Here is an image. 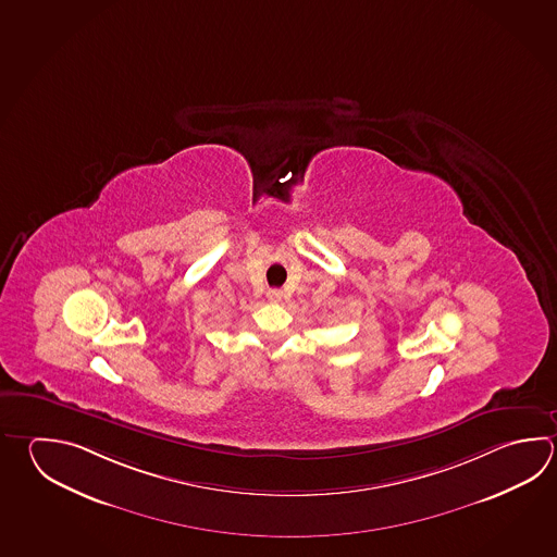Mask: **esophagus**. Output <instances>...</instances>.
<instances>
[{"instance_id": "1", "label": "esophagus", "mask_w": 557, "mask_h": 557, "mask_svg": "<svg viewBox=\"0 0 557 557\" xmlns=\"http://www.w3.org/2000/svg\"><path fill=\"white\" fill-rule=\"evenodd\" d=\"M282 297H284L282 289H270V292H268V299H270V301H282Z\"/></svg>"}]
</instances>
